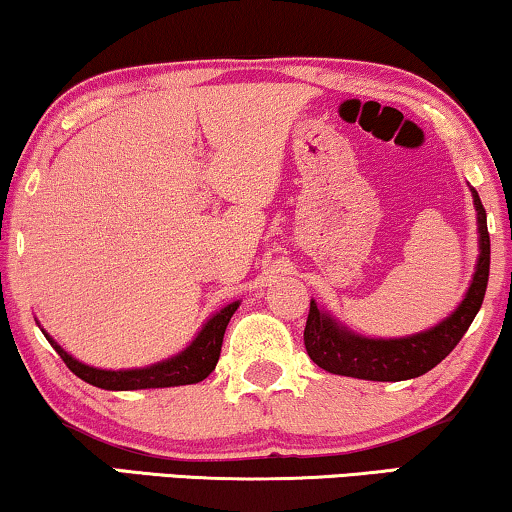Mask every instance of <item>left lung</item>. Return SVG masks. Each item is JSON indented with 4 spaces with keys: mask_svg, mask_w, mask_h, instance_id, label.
<instances>
[{
    "mask_svg": "<svg viewBox=\"0 0 512 512\" xmlns=\"http://www.w3.org/2000/svg\"><path fill=\"white\" fill-rule=\"evenodd\" d=\"M473 202L475 212H478L480 258L466 298L461 300V305L450 317L440 321L438 326H433L431 331L410 335V338L370 340L338 326L326 312L319 310L314 300H310V314H307L303 335L307 356L319 368L333 375H347L375 382L410 380V377H419L429 373L431 368H436L459 345V340L464 338L468 326L473 324L475 314L482 307V300H485L489 282L487 214L480 202V195L475 191Z\"/></svg>",
    "mask_w": 512,
    "mask_h": 512,
    "instance_id": "1",
    "label": "left lung"
}]
</instances>
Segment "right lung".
<instances>
[{
    "mask_svg": "<svg viewBox=\"0 0 512 512\" xmlns=\"http://www.w3.org/2000/svg\"><path fill=\"white\" fill-rule=\"evenodd\" d=\"M240 303H230L223 307L219 314H214L212 319L202 326L191 345L184 352L172 356L163 363L149 368H137V370H100L90 368L86 363L76 361L74 356H69L60 345H55L51 335H46V340L55 347V352L60 354V359L67 363V368L72 370L76 377H81L83 382L93 384V387L109 389V391H130V389H158V387H179V384H195L202 382L205 377L216 368V361L221 356L223 345V333L230 317H233Z\"/></svg>",
    "mask_w": 512,
    "mask_h": 512,
    "instance_id": "right-lung-1",
    "label": "right lung"
}]
</instances>
